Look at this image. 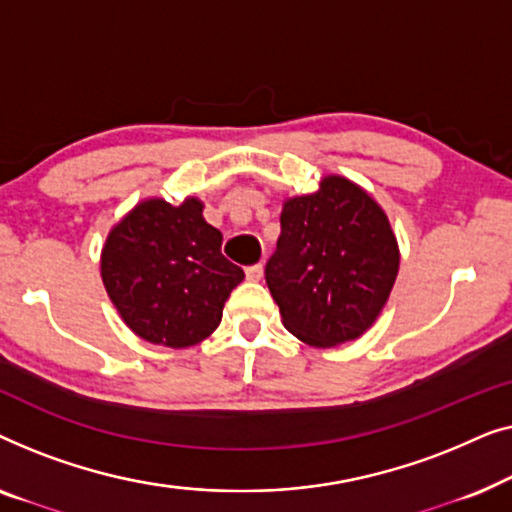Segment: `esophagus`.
<instances>
[{"instance_id":"obj_1","label":"esophagus","mask_w":512,"mask_h":512,"mask_svg":"<svg viewBox=\"0 0 512 512\" xmlns=\"http://www.w3.org/2000/svg\"><path fill=\"white\" fill-rule=\"evenodd\" d=\"M244 275H247L249 282H258V279L263 277V265L256 263V265H249L247 270H244Z\"/></svg>"}]
</instances>
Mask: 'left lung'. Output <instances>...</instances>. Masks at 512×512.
<instances>
[{"label": "left lung", "instance_id": "1", "mask_svg": "<svg viewBox=\"0 0 512 512\" xmlns=\"http://www.w3.org/2000/svg\"><path fill=\"white\" fill-rule=\"evenodd\" d=\"M265 282L284 328L312 347L361 338L394 289L398 242L384 209L338 174L284 202Z\"/></svg>", "mask_w": 512, "mask_h": 512}]
</instances>
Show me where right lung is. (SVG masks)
I'll use <instances>...</instances> for the list:
<instances>
[{"mask_svg": "<svg viewBox=\"0 0 512 512\" xmlns=\"http://www.w3.org/2000/svg\"><path fill=\"white\" fill-rule=\"evenodd\" d=\"M223 235L202 202L149 198L123 216L104 242L100 268L111 303L132 333L153 345L193 347L221 324L242 268L221 254Z\"/></svg>", "mask_w": 512, "mask_h": 512, "instance_id": "add662e5", "label": "right lung"}]
</instances>
